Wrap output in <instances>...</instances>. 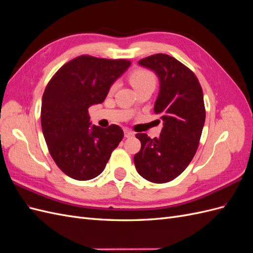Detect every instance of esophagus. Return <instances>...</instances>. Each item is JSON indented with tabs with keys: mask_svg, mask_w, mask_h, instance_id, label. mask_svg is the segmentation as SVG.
Listing matches in <instances>:
<instances>
[{
	"mask_svg": "<svg viewBox=\"0 0 253 253\" xmlns=\"http://www.w3.org/2000/svg\"><path fill=\"white\" fill-rule=\"evenodd\" d=\"M134 136V133L132 131H129V129H125V137L126 138H131V137Z\"/></svg>",
	"mask_w": 253,
	"mask_h": 253,
	"instance_id": "esophagus-1",
	"label": "esophagus"
}]
</instances>
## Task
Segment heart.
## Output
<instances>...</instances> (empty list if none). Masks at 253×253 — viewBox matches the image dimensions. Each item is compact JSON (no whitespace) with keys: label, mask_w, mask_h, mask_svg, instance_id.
I'll list each match as a JSON object with an SVG mask.
<instances>
[{"label":"heart","mask_w":253,"mask_h":253,"mask_svg":"<svg viewBox=\"0 0 253 253\" xmlns=\"http://www.w3.org/2000/svg\"><path fill=\"white\" fill-rule=\"evenodd\" d=\"M128 81L136 90L147 85H155L154 75L150 71L144 70V68H136V70H134L128 76ZM115 88H116V84L114 83L110 88L111 93H113Z\"/></svg>","instance_id":"b5f03b06"}]
</instances>
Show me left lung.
Returning <instances> with one entry per match:
<instances>
[{
  "label": "left lung",
  "instance_id": "8db88e82",
  "mask_svg": "<svg viewBox=\"0 0 253 253\" xmlns=\"http://www.w3.org/2000/svg\"><path fill=\"white\" fill-rule=\"evenodd\" d=\"M138 63L159 78L154 112L162 116L164 126L158 138L136 134L141 149L135 154L134 164L143 178L165 183L185 171L195 155L206 119L203 89L192 71L166 53H156Z\"/></svg>",
  "mask_w": 253,
  "mask_h": 253
}]
</instances>
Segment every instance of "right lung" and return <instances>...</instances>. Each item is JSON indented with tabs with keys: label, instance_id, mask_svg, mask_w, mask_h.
I'll use <instances>...</instances> for the list:
<instances>
[{
	"label": "right lung",
	"instance_id": "add662e5",
	"mask_svg": "<svg viewBox=\"0 0 253 253\" xmlns=\"http://www.w3.org/2000/svg\"><path fill=\"white\" fill-rule=\"evenodd\" d=\"M129 65L125 59L83 55L65 63L47 83L42 97V131L53 162L70 177L95 178L124 138L117 125L90 126L88 108L104 101Z\"/></svg>",
	"mask_w": 253,
	"mask_h": 253
}]
</instances>
